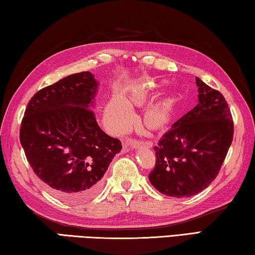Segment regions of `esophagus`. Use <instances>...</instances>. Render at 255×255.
Returning <instances> with one entry per match:
<instances>
[{"instance_id": "34e87169", "label": "esophagus", "mask_w": 255, "mask_h": 255, "mask_svg": "<svg viewBox=\"0 0 255 255\" xmlns=\"http://www.w3.org/2000/svg\"><path fill=\"white\" fill-rule=\"evenodd\" d=\"M128 147H131V148H139V147L150 148V147H152V141H149V140L140 141L138 139H127L126 145H125V149H127Z\"/></svg>"}]
</instances>
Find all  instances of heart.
<instances>
[{"label":"heart","mask_w":255,"mask_h":255,"mask_svg":"<svg viewBox=\"0 0 255 255\" xmlns=\"http://www.w3.org/2000/svg\"><path fill=\"white\" fill-rule=\"evenodd\" d=\"M154 90L146 89H133L129 99L125 100L122 97H116L108 103L106 108L105 116L107 122L117 130H125L131 123L133 122L135 115L130 107L131 103L133 105H143L148 99L154 96ZM171 110V99L164 98L162 100L153 103L148 107L145 114V124L146 126L152 129H158L163 127L166 124L170 116Z\"/></svg>","instance_id":"b5f03b06"}]
</instances>
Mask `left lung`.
I'll list each match as a JSON object with an SVG mask.
<instances>
[{"instance_id": "1", "label": "left lung", "mask_w": 255, "mask_h": 255, "mask_svg": "<svg viewBox=\"0 0 255 255\" xmlns=\"http://www.w3.org/2000/svg\"><path fill=\"white\" fill-rule=\"evenodd\" d=\"M198 105L172 125L154 146L155 166L148 174L163 195L182 198L201 192L218 175L234 135L227 101L196 77Z\"/></svg>"}]
</instances>
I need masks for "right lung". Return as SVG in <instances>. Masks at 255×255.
<instances>
[{"label":"right lung","mask_w":255,"mask_h":255,"mask_svg":"<svg viewBox=\"0 0 255 255\" xmlns=\"http://www.w3.org/2000/svg\"><path fill=\"white\" fill-rule=\"evenodd\" d=\"M98 82L90 72L68 75L30 99L20 143L36 175L56 197L71 202L93 197L123 148L99 127L91 109Z\"/></svg>","instance_id":"obj_1"}]
</instances>
